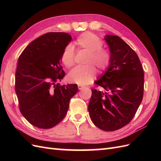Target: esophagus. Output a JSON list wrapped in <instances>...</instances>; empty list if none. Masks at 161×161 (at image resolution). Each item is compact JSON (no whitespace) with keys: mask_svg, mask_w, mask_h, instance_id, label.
I'll return each mask as SVG.
<instances>
[{"mask_svg":"<svg viewBox=\"0 0 161 161\" xmlns=\"http://www.w3.org/2000/svg\"><path fill=\"white\" fill-rule=\"evenodd\" d=\"M78 88H79V90H82V89H83L85 88V86H82V85H78Z\"/></svg>","mask_w":161,"mask_h":161,"instance_id":"34e87169","label":"esophagus"}]
</instances>
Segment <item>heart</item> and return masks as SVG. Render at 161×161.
Listing matches in <instances>:
<instances>
[{
	"instance_id": "1",
	"label": "heart",
	"mask_w": 161,
	"mask_h": 161,
	"mask_svg": "<svg viewBox=\"0 0 161 161\" xmlns=\"http://www.w3.org/2000/svg\"><path fill=\"white\" fill-rule=\"evenodd\" d=\"M75 44L80 50L89 52L84 66H78L72 69L68 75V79L73 83L87 85L95 79L97 71L96 66L100 71H104L111 62L110 53L103 49V42L91 32H85L77 37ZM61 61L66 68H71L75 64V50L72 45L66 46L61 55Z\"/></svg>"
}]
</instances>
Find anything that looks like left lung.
<instances>
[{
    "mask_svg": "<svg viewBox=\"0 0 161 161\" xmlns=\"http://www.w3.org/2000/svg\"><path fill=\"white\" fill-rule=\"evenodd\" d=\"M111 62L95 83L105 92L92 89L88 106L93 124L115 131L130 122L142 102L144 74L136 53L119 36L106 35Z\"/></svg>",
    "mask_w": 161,
    "mask_h": 161,
    "instance_id": "1",
    "label": "left lung"
}]
</instances>
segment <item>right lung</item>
<instances>
[{
	"mask_svg": "<svg viewBox=\"0 0 161 161\" xmlns=\"http://www.w3.org/2000/svg\"><path fill=\"white\" fill-rule=\"evenodd\" d=\"M71 40L69 33H47L31 42L18 59L15 92L19 109L39 128L49 129L59 124L79 90L76 84H55L65 76L61 55Z\"/></svg>",
	"mask_w": 161,
	"mask_h": 161,
	"instance_id": "add662e5",
	"label": "right lung"
}]
</instances>
